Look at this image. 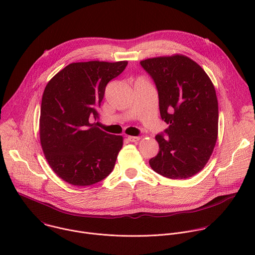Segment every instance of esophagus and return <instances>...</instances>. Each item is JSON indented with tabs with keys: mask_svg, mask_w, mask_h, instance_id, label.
I'll return each mask as SVG.
<instances>
[{
	"mask_svg": "<svg viewBox=\"0 0 255 255\" xmlns=\"http://www.w3.org/2000/svg\"><path fill=\"white\" fill-rule=\"evenodd\" d=\"M128 140L131 142H137L140 140V137L138 136H128Z\"/></svg>",
	"mask_w": 255,
	"mask_h": 255,
	"instance_id": "34e87169",
	"label": "esophagus"
}]
</instances>
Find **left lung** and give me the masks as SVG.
<instances>
[{"label": "left lung", "mask_w": 255, "mask_h": 255, "mask_svg": "<svg viewBox=\"0 0 255 255\" xmlns=\"http://www.w3.org/2000/svg\"><path fill=\"white\" fill-rule=\"evenodd\" d=\"M155 83L161 119L168 124L155 136L157 155L151 168L168 178H188L201 171L210 159L218 137V101L205 70L183 54L140 61Z\"/></svg>", "instance_id": "8db88e82"}]
</instances>
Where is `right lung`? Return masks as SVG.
I'll return each mask as SVG.
<instances>
[{
  "label": "right lung",
  "mask_w": 255,
  "mask_h": 255,
  "mask_svg": "<svg viewBox=\"0 0 255 255\" xmlns=\"http://www.w3.org/2000/svg\"><path fill=\"white\" fill-rule=\"evenodd\" d=\"M128 61H87L66 65L45 87L39 135L45 158L66 183L87 187L99 183L115 166L123 137L91 123L98 118L107 84Z\"/></svg>",
  "instance_id": "add662e5"
}]
</instances>
